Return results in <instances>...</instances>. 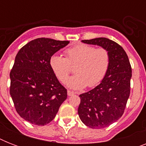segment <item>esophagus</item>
Segmentation results:
<instances>
[{
  "label": "esophagus",
  "instance_id": "obj_1",
  "mask_svg": "<svg viewBox=\"0 0 146 146\" xmlns=\"http://www.w3.org/2000/svg\"><path fill=\"white\" fill-rule=\"evenodd\" d=\"M74 94H75V92H72V91H70V90H68V91H67V95H68L69 96H73Z\"/></svg>",
  "mask_w": 146,
  "mask_h": 146
}]
</instances>
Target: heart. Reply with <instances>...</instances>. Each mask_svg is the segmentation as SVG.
Here are the masks:
<instances>
[{
  "label": "heart",
  "mask_w": 146,
  "mask_h": 146,
  "mask_svg": "<svg viewBox=\"0 0 146 146\" xmlns=\"http://www.w3.org/2000/svg\"><path fill=\"white\" fill-rule=\"evenodd\" d=\"M65 57L54 54L49 64L60 82H66L72 66L76 65L75 74L66 81V86L73 89H82L86 86L94 87L105 77L111 64L110 53L104 48L80 44L64 50Z\"/></svg>",
  "instance_id": "heart-1"
}]
</instances>
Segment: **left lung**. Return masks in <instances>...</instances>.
Listing matches in <instances>:
<instances>
[{"label":"left lung","mask_w":146,"mask_h":146,"mask_svg":"<svg viewBox=\"0 0 146 146\" xmlns=\"http://www.w3.org/2000/svg\"><path fill=\"white\" fill-rule=\"evenodd\" d=\"M97 44L110 53L111 64L98 86L80 96L78 114L87 127L102 129L119 120L124 113L130 94L132 68L127 53L120 44L107 38L82 40Z\"/></svg>","instance_id":"1"}]
</instances>
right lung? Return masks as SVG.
I'll list each match as a JSON object with an SVG mask.
<instances>
[{"label":"right lung","instance_id":"obj_1","mask_svg":"<svg viewBox=\"0 0 146 146\" xmlns=\"http://www.w3.org/2000/svg\"><path fill=\"white\" fill-rule=\"evenodd\" d=\"M69 42L36 38L20 48L15 57L10 73V96L19 115L32 124L44 126L51 122L67 98L49 60Z\"/></svg>","mask_w":146,"mask_h":146}]
</instances>
